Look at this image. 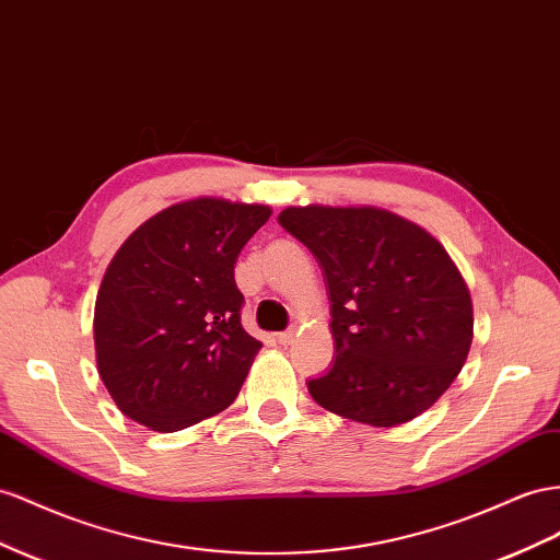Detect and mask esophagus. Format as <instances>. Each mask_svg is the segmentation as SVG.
Here are the masks:
<instances>
[{
    "mask_svg": "<svg viewBox=\"0 0 560 560\" xmlns=\"http://www.w3.org/2000/svg\"><path fill=\"white\" fill-rule=\"evenodd\" d=\"M294 337H296V331H294V329L280 331V335H278V343H282V346H290V343L294 341Z\"/></svg>",
    "mask_w": 560,
    "mask_h": 560,
    "instance_id": "1",
    "label": "esophagus"
}]
</instances>
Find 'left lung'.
I'll return each mask as SVG.
<instances>
[{"mask_svg":"<svg viewBox=\"0 0 560 560\" xmlns=\"http://www.w3.org/2000/svg\"><path fill=\"white\" fill-rule=\"evenodd\" d=\"M282 229L323 268L337 358L308 380L325 410L370 427L427 412L474 341L468 287L421 225L376 207H287Z\"/></svg>","mask_w":560,"mask_h":560,"instance_id":"obj_1","label":"left lung"}]
</instances>
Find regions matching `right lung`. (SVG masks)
Returning <instances> with one entry per match:
<instances>
[{
	"mask_svg": "<svg viewBox=\"0 0 560 560\" xmlns=\"http://www.w3.org/2000/svg\"><path fill=\"white\" fill-rule=\"evenodd\" d=\"M266 205L198 198L141 223L105 270L94 308L98 374L139 424L172 433L229 407L261 341L240 323L235 261Z\"/></svg>",
	"mask_w": 560,
	"mask_h": 560,
	"instance_id": "right-lung-1",
	"label": "right lung"
}]
</instances>
